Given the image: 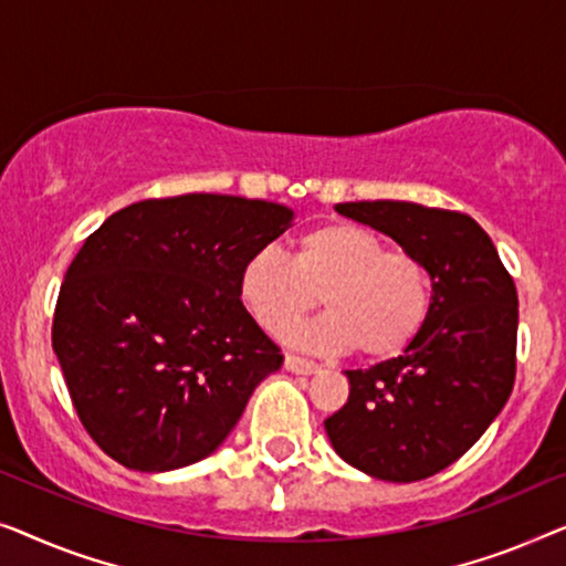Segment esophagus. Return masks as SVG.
Here are the masks:
<instances>
[{
    "label": "esophagus",
    "instance_id": "34e87169",
    "mask_svg": "<svg viewBox=\"0 0 566 566\" xmlns=\"http://www.w3.org/2000/svg\"><path fill=\"white\" fill-rule=\"evenodd\" d=\"M284 366L294 374H315L317 369H321V364L310 361V359H302V356H294V354H286L284 359Z\"/></svg>",
    "mask_w": 566,
    "mask_h": 566
}]
</instances>
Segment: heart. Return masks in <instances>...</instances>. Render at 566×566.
Listing matches in <instances>:
<instances>
[{
  "label": "heart",
  "instance_id": "heart-1",
  "mask_svg": "<svg viewBox=\"0 0 566 566\" xmlns=\"http://www.w3.org/2000/svg\"><path fill=\"white\" fill-rule=\"evenodd\" d=\"M243 307L269 333H284L310 310H331L292 340L317 352H352L366 359L402 354L431 313V276L408 251L356 222L333 220L310 228L292 245V261L276 251L245 259L238 274Z\"/></svg>",
  "mask_w": 566,
  "mask_h": 566
}]
</instances>
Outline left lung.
Returning a JSON list of instances; mask_svg holds the SVG:
<instances>
[{"label":"left lung","mask_w":566,"mask_h":566,"mask_svg":"<svg viewBox=\"0 0 566 566\" xmlns=\"http://www.w3.org/2000/svg\"><path fill=\"white\" fill-rule=\"evenodd\" d=\"M336 210L402 245L431 276V313L400 356L348 369V402L325 420L333 449L385 482L433 476L480 441L515 381L518 292L464 212L416 202Z\"/></svg>","instance_id":"8db88e82"}]
</instances>
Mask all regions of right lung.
Returning a JSON list of instances; mask_svg holds the SVG:
<instances>
[{"instance_id": "obj_1", "label": "right lung", "mask_w": 566, "mask_h": 566, "mask_svg": "<svg viewBox=\"0 0 566 566\" xmlns=\"http://www.w3.org/2000/svg\"><path fill=\"white\" fill-rule=\"evenodd\" d=\"M292 220L276 202L181 195L123 207L86 238L55 302L53 352L107 457L171 472L228 439L284 361L238 274Z\"/></svg>"}]
</instances>
